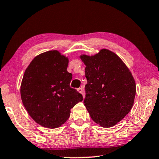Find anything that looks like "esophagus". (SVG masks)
Segmentation results:
<instances>
[{"instance_id": "esophagus-1", "label": "esophagus", "mask_w": 159, "mask_h": 159, "mask_svg": "<svg viewBox=\"0 0 159 159\" xmlns=\"http://www.w3.org/2000/svg\"><path fill=\"white\" fill-rule=\"evenodd\" d=\"M77 90H78V92H80L81 94H82L83 98H84V89H83L82 88H79V89H77Z\"/></svg>"}]
</instances>
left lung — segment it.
Returning a JSON list of instances; mask_svg holds the SVG:
<instances>
[{
    "label": "left lung",
    "mask_w": 159,
    "mask_h": 159,
    "mask_svg": "<svg viewBox=\"0 0 159 159\" xmlns=\"http://www.w3.org/2000/svg\"><path fill=\"white\" fill-rule=\"evenodd\" d=\"M80 57L86 65L84 105L96 124L103 128L112 127L134 104V77L121 58L106 48L93 56L83 54Z\"/></svg>",
    "instance_id": "8db88e82"
}]
</instances>
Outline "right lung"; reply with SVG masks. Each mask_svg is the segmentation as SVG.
I'll return each instance as SVG.
<instances>
[{"instance_id": "add662e5", "label": "right lung", "mask_w": 159, "mask_h": 159, "mask_svg": "<svg viewBox=\"0 0 159 159\" xmlns=\"http://www.w3.org/2000/svg\"><path fill=\"white\" fill-rule=\"evenodd\" d=\"M69 58L57 50L39 54L26 69L20 86L22 103L34 120L47 128L60 127L83 98L70 87Z\"/></svg>"}]
</instances>
